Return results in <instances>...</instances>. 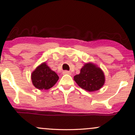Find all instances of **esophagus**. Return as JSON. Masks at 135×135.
Listing matches in <instances>:
<instances>
[{"instance_id":"esophagus-1","label":"esophagus","mask_w":135,"mask_h":135,"mask_svg":"<svg viewBox=\"0 0 135 135\" xmlns=\"http://www.w3.org/2000/svg\"><path fill=\"white\" fill-rule=\"evenodd\" d=\"M63 74H69V75H71V72L70 71H63Z\"/></svg>"}]
</instances>
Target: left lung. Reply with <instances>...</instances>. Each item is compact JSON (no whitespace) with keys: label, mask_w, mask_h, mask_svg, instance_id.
Masks as SVG:
<instances>
[{"label":"left lung","mask_w":135,"mask_h":135,"mask_svg":"<svg viewBox=\"0 0 135 135\" xmlns=\"http://www.w3.org/2000/svg\"><path fill=\"white\" fill-rule=\"evenodd\" d=\"M74 78L80 87L89 92L99 90L105 82L103 71L93 63L85 64L81 69L80 73Z\"/></svg>","instance_id":"obj_1"}]
</instances>
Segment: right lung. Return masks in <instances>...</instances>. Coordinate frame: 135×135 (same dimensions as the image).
Returning <instances> with one entry per match:
<instances>
[{
  "instance_id": "obj_1",
  "label": "right lung",
  "mask_w": 135,
  "mask_h": 135,
  "mask_svg": "<svg viewBox=\"0 0 135 135\" xmlns=\"http://www.w3.org/2000/svg\"><path fill=\"white\" fill-rule=\"evenodd\" d=\"M32 80L34 86L38 89H49L57 82L58 76L52 71L46 63H42L32 74Z\"/></svg>"
}]
</instances>
